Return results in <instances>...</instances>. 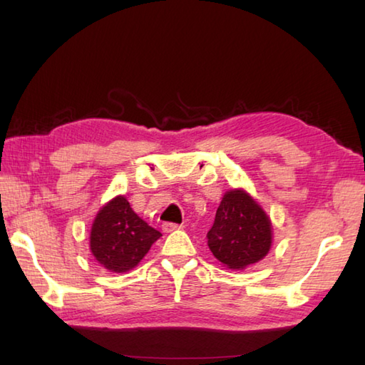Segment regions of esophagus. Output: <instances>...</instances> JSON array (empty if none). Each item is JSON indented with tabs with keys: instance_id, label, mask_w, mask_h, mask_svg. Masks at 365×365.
<instances>
[{
	"instance_id": "esophagus-1",
	"label": "esophagus",
	"mask_w": 365,
	"mask_h": 365,
	"mask_svg": "<svg viewBox=\"0 0 365 365\" xmlns=\"http://www.w3.org/2000/svg\"><path fill=\"white\" fill-rule=\"evenodd\" d=\"M163 230H165L166 232V234H168V232H174V230H177V229H180L182 226H180V224H175V222H163Z\"/></svg>"
}]
</instances>
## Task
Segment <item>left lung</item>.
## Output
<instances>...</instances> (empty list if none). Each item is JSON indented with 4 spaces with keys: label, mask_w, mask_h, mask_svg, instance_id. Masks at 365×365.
<instances>
[{
    "label": "left lung",
    "mask_w": 365,
    "mask_h": 365,
    "mask_svg": "<svg viewBox=\"0 0 365 365\" xmlns=\"http://www.w3.org/2000/svg\"><path fill=\"white\" fill-rule=\"evenodd\" d=\"M208 247L224 267L243 269L268 254L273 234L263 208L243 190H230L207 234Z\"/></svg>",
    "instance_id": "left-lung-1"
}]
</instances>
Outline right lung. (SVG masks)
Listing matches in <instances>:
<instances>
[{"instance_id":"add662e5","label":"right lung","mask_w":365,"mask_h":365,"mask_svg":"<svg viewBox=\"0 0 365 365\" xmlns=\"http://www.w3.org/2000/svg\"><path fill=\"white\" fill-rule=\"evenodd\" d=\"M161 237L133 212L123 196L110 200L96 216L91 229V251L113 273L135 268Z\"/></svg>"}]
</instances>
